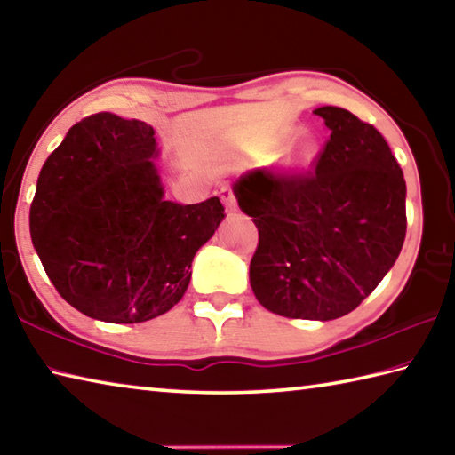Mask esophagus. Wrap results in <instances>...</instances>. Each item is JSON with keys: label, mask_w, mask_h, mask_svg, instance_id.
Instances as JSON below:
<instances>
[{"label": "esophagus", "mask_w": 455, "mask_h": 455, "mask_svg": "<svg viewBox=\"0 0 455 455\" xmlns=\"http://www.w3.org/2000/svg\"><path fill=\"white\" fill-rule=\"evenodd\" d=\"M220 199H222V203H225L227 211L236 209V196L230 187H220Z\"/></svg>", "instance_id": "esophagus-1"}]
</instances>
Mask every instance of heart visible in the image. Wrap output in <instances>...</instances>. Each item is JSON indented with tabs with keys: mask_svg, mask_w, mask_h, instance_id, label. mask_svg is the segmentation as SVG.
Returning <instances> with one entry per match:
<instances>
[{
	"mask_svg": "<svg viewBox=\"0 0 455 455\" xmlns=\"http://www.w3.org/2000/svg\"><path fill=\"white\" fill-rule=\"evenodd\" d=\"M316 153H318L316 141H312V139H304V141L294 148V153L288 156V163H291L296 169H304L314 161Z\"/></svg>",
	"mask_w": 455,
	"mask_h": 455,
	"instance_id": "1",
	"label": "heart"
}]
</instances>
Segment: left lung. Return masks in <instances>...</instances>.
<instances>
[{"label": "left lung", "mask_w": 455, "mask_h": 455, "mask_svg": "<svg viewBox=\"0 0 455 455\" xmlns=\"http://www.w3.org/2000/svg\"><path fill=\"white\" fill-rule=\"evenodd\" d=\"M330 139L308 172L249 171L233 191L259 228L251 286L286 318L334 320L382 283L406 238V180L386 139L318 107Z\"/></svg>", "instance_id": "8db88e82"}]
</instances>
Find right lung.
<instances>
[{"mask_svg":"<svg viewBox=\"0 0 455 455\" xmlns=\"http://www.w3.org/2000/svg\"><path fill=\"white\" fill-rule=\"evenodd\" d=\"M151 125L95 113L41 167L31 243L55 291L85 316L135 324L183 299L191 262L225 219L219 196L164 199Z\"/></svg>","mask_w":455,"mask_h":455,"instance_id":"add662e5","label":"right lung"}]
</instances>
